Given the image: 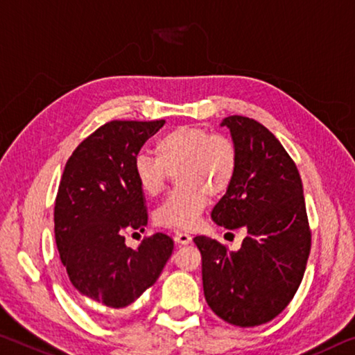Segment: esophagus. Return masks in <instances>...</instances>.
Segmentation results:
<instances>
[{"instance_id": "34e87169", "label": "esophagus", "mask_w": 355, "mask_h": 355, "mask_svg": "<svg viewBox=\"0 0 355 355\" xmlns=\"http://www.w3.org/2000/svg\"><path fill=\"white\" fill-rule=\"evenodd\" d=\"M173 239H175V241L177 243H180V245H189L191 241H193V237H191L189 234H187V232H177L173 234Z\"/></svg>"}]
</instances>
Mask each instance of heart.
Returning <instances> with one entry per match:
<instances>
[{
    "instance_id": "b5f03b06",
    "label": "heart",
    "mask_w": 355,
    "mask_h": 355,
    "mask_svg": "<svg viewBox=\"0 0 355 355\" xmlns=\"http://www.w3.org/2000/svg\"><path fill=\"white\" fill-rule=\"evenodd\" d=\"M156 156L140 151L132 159L134 178L147 196L164 189L168 172L180 187L156 208L157 226L193 229L208 205V196L226 194L237 172V148L221 134L204 128L178 126L156 142Z\"/></svg>"
}]
</instances>
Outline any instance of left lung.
Wrapping results in <instances>:
<instances>
[{
	"label": "left lung",
	"mask_w": 355,
	"mask_h": 355,
	"mask_svg": "<svg viewBox=\"0 0 355 355\" xmlns=\"http://www.w3.org/2000/svg\"><path fill=\"white\" fill-rule=\"evenodd\" d=\"M237 172L211 211L226 229H245L239 251L219 241L194 239L202 254V281L213 313L239 327L277 318L302 283L311 248L300 173L279 140L252 118L232 115Z\"/></svg>",
	"instance_id": "obj_1"
}]
</instances>
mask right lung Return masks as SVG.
I'll return each instance as SVG.
<instances>
[{
  "label": "right lung",
  "mask_w": 355,
  "mask_h": 355,
  "mask_svg": "<svg viewBox=\"0 0 355 355\" xmlns=\"http://www.w3.org/2000/svg\"><path fill=\"white\" fill-rule=\"evenodd\" d=\"M156 121H110L96 129L66 162L55 200V240L67 277L83 297L109 308L136 302L159 278L173 240L155 234L136 250L126 229L148 223L132 159L164 126Z\"/></svg>",
  "instance_id": "obj_1"
}]
</instances>
